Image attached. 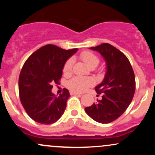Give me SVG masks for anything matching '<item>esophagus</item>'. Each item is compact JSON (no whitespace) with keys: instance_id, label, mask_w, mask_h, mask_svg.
<instances>
[{"instance_id":"34e87169","label":"esophagus","mask_w":155,"mask_h":155,"mask_svg":"<svg viewBox=\"0 0 155 155\" xmlns=\"http://www.w3.org/2000/svg\"><path fill=\"white\" fill-rule=\"evenodd\" d=\"M70 94H71V95H79V96L81 95V94L78 93V92H73V91H71V92H70Z\"/></svg>"}]
</instances>
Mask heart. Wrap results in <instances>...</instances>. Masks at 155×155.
Listing matches in <instances>:
<instances>
[{
  "label": "heart",
  "instance_id": "heart-1",
  "mask_svg": "<svg viewBox=\"0 0 155 155\" xmlns=\"http://www.w3.org/2000/svg\"><path fill=\"white\" fill-rule=\"evenodd\" d=\"M81 59L84 62L86 65H87L90 68H95L100 63V59L97 55L89 51H85L80 54ZM74 60L73 58H70L67 60L63 67L64 74H70L72 71L73 65ZM94 81L90 78H84L80 76H76L71 79L68 83V86L70 90L74 92H84L89 87L93 84Z\"/></svg>",
  "mask_w": 155,
  "mask_h": 155
}]
</instances>
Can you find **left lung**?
<instances>
[{
    "label": "left lung",
    "mask_w": 155,
    "mask_h": 155,
    "mask_svg": "<svg viewBox=\"0 0 155 155\" xmlns=\"http://www.w3.org/2000/svg\"><path fill=\"white\" fill-rule=\"evenodd\" d=\"M104 58L106 72L102 82L95 87L102 98L84 108L92 120L102 124L116 120L130 104L136 90V79L130 63L122 51L109 44L90 47Z\"/></svg>",
    "instance_id": "1"
}]
</instances>
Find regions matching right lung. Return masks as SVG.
Masks as SVG:
<instances>
[{
    "label": "right lung",
    "instance_id": "right-lung-1",
    "mask_svg": "<svg viewBox=\"0 0 155 155\" xmlns=\"http://www.w3.org/2000/svg\"><path fill=\"white\" fill-rule=\"evenodd\" d=\"M77 50L48 44L25 63L19 78V97L27 114L35 122L53 124L63 114L70 93L65 89L63 94L55 97L51 92L52 84L59 83L64 65Z\"/></svg>",
    "mask_w": 155,
    "mask_h": 155
}]
</instances>
